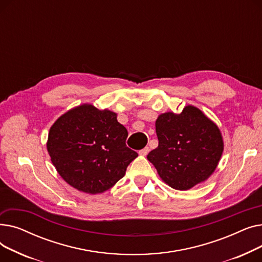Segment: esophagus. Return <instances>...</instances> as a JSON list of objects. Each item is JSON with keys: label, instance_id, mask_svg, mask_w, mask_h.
Returning <instances> with one entry per match:
<instances>
[{"label": "esophagus", "instance_id": "1", "mask_svg": "<svg viewBox=\"0 0 262 262\" xmlns=\"http://www.w3.org/2000/svg\"><path fill=\"white\" fill-rule=\"evenodd\" d=\"M149 152V148L147 147V146H145L144 148H142V149H140L139 150V155H141V156H145V155H147V153Z\"/></svg>", "mask_w": 262, "mask_h": 262}]
</instances>
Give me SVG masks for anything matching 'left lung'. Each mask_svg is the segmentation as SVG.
Here are the masks:
<instances>
[{
    "mask_svg": "<svg viewBox=\"0 0 262 262\" xmlns=\"http://www.w3.org/2000/svg\"><path fill=\"white\" fill-rule=\"evenodd\" d=\"M155 125L159 142L147 159L164 183L188 190L214 172L224 149L223 138L199 108L188 105L181 114L164 113Z\"/></svg>",
    "mask_w": 262,
    "mask_h": 262,
    "instance_id": "left-lung-1",
    "label": "left lung"
}]
</instances>
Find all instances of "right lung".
<instances>
[{"label": "right lung", "instance_id": "obj_1", "mask_svg": "<svg viewBox=\"0 0 262 262\" xmlns=\"http://www.w3.org/2000/svg\"><path fill=\"white\" fill-rule=\"evenodd\" d=\"M127 136L117 114L84 104L53 124L47 148L54 167L69 185L98 194L120 181L138 156L126 146Z\"/></svg>", "mask_w": 262, "mask_h": 262}]
</instances>
